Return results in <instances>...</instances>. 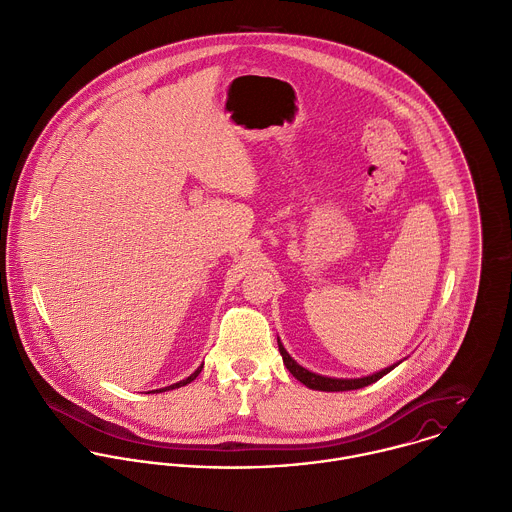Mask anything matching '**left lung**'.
<instances>
[{"instance_id": "1", "label": "left lung", "mask_w": 512, "mask_h": 512, "mask_svg": "<svg viewBox=\"0 0 512 512\" xmlns=\"http://www.w3.org/2000/svg\"><path fill=\"white\" fill-rule=\"evenodd\" d=\"M278 349H280V353H282V359H284V365L288 367V371H290L300 383H304L306 387L316 389V391H351V389L367 387V385L375 383L377 379H381L383 375H387L391 369H395V367L403 361V359H401V361H397V363H393V365H389V367H385V369H381V371H375V373L363 375V377H351V379H347V377H326V375H320V373H314V371L302 367V365L286 351V347L282 345V341L280 340H278Z\"/></svg>"}]
</instances>
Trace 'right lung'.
I'll return each instance as SVG.
<instances>
[{
	"instance_id": "1",
	"label": "right lung",
	"mask_w": 512,
	"mask_h": 512,
	"mask_svg": "<svg viewBox=\"0 0 512 512\" xmlns=\"http://www.w3.org/2000/svg\"><path fill=\"white\" fill-rule=\"evenodd\" d=\"M202 365H204V363H200V367H198L194 373H190L186 379H182V381H176V383H172V385H169V387H163V389H155V391H159V393H161V391H169V389H176V387H182V385H186V383L194 381V379L198 377V373L202 371ZM149 393H151V391H149Z\"/></svg>"
}]
</instances>
